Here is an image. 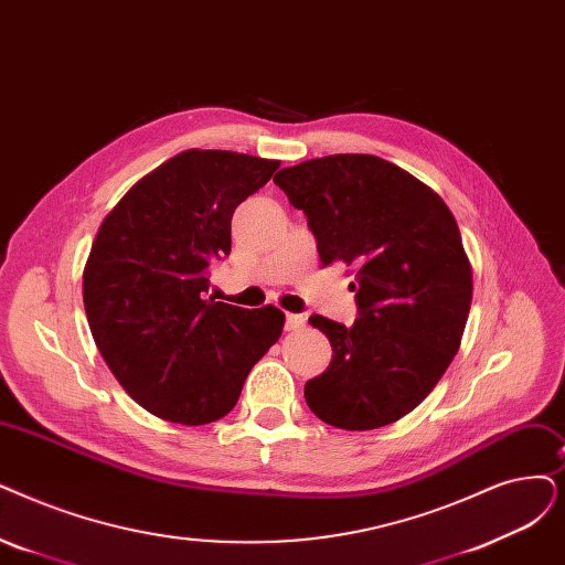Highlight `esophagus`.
Listing matches in <instances>:
<instances>
[{
	"instance_id": "1",
	"label": "esophagus",
	"mask_w": 565,
	"mask_h": 565,
	"mask_svg": "<svg viewBox=\"0 0 565 565\" xmlns=\"http://www.w3.org/2000/svg\"><path fill=\"white\" fill-rule=\"evenodd\" d=\"M307 323L302 313H286V330H300Z\"/></svg>"
}]
</instances>
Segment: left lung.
Returning <instances> with one entry per match:
<instances>
[{"label": "left lung", "instance_id": "8db88e82", "mask_svg": "<svg viewBox=\"0 0 565 565\" xmlns=\"http://www.w3.org/2000/svg\"><path fill=\"white\" fill-rule=\"evenodd\" d=\"M323 265L355 267L351 328L313 313L332 343L305 399L323 423L364 431L418 406L459 351L473 275L457 222L427 184L374 154H332L279 170Z\"/></svg>", "mask_w": 565, "mask_h": 565}]
</instances>
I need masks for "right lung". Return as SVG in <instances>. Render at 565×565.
Listing matches in <instances>:
<instances>
[{"label": "right lung", "instance_id": "add662e5", "mask_svg": "<svg viewBox=\"0 0 565 565\" xmlns=\"http://www.w3.org/2000/svg\"><path fill=\"white\" fill-rule=\"evenodd\" d=\"M279 161L186 150L138 180L104 218L83 273L92 337L145 411L207 425L239 399L281 337L284 311L205 300L210 265L231 254L235 207Z\"/></svg>", "mask_w": 565, "mask_h": 565}]
</instances>
